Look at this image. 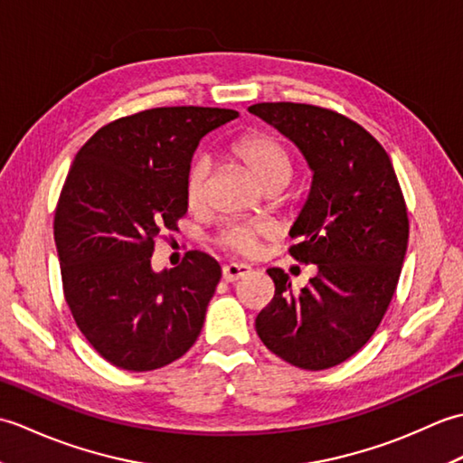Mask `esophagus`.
Segmentation results:
<instances>
[{
  "mask_svg": "<svg viewBox=\"0 0 463 463\" xmlns=\"http://www.w3.org/2000/svg\"><path fill=\"white\" fill-rule=\"evenodd\" d=\"M247 274H250V267H247V264L231 262V264H224V267H222V279L226 282H237L239 279L247 277Z\"/></svg>",
  "mask_w": 463,
  "mask_h": 463,
  "instance_id": "esophagus-1",
  "label": "esophagus"
}]
</instances>
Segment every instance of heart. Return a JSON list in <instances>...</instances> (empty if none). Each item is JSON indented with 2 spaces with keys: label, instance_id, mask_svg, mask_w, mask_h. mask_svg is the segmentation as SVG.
Wrapping results in <instances>:
<instances>
[{
  "label": "heart",
  "instance_id": "heart-1",
  "mask_svg": "<svg viewBox=\"0 0 463 463\" xmlns=\"http://www.w3.org/2000/svg\"><path fill=\"white\" fill-rule=\"evenodd\" d=\"M232 156L249 166L250 173L267 186L270 183H284L290 175V155L279 139L262 131H249L237 137L229 146ZM209 194V161L196 156L189 165L184 176V199L191 209H199ZM269 229L264 224L234 222L224 226L216 237V244L241 257H254L259 252V242L267 237Z\"/></svg>",
  "mask_w": 463,
  "mask_h": 463
}]
</instances>
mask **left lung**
<instances>
[{"label":"left lung","instance_id":"left-lung-1","mask_svg":"<svg viewBox=\"0 0 463 463\" xmlns=\"http://www.w3.org/2000/svg\"><path fill=\"white\" fill-rule=\"evenodd\" d=\"M249 111L298 145L312 186L290 237V257L317 264L308 287L269 269L274 297L257 317L272 354L302 370L354 356L376 332L404 264L410 221L383 146L356 121L307 103H257Z\"/></svg>","mask_w":463,"mask_h":463}]
</instances>
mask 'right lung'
Listing matches in <instances>:
<instances>
[{
	"label": "right lung",
	"mask_w": 463,
	"mask_h": 463,
	"mask_svg": "<svg viewBox=\"0 0 463 463\" xmlns=\"http://www.w3.org/2000/svg\"><path fill=\"white\" fill-rule=\"evenodd\" d=\"M239 113L155 107L103 125L75 155L53 234L63 297L87 342L131 372L179 360L196 342L221 267L189 250L155 272V241L186 214L184 176L201 137Z\"/></svg>",
	"instance_id": "1"
}]
</instances>
